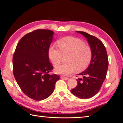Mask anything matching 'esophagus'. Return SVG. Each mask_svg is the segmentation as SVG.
I'll return each mask as SVG.
<instances>
[{
    "mask_svg": "<svg viewBox=\"0 0 123 123\" xmlns=\"http://www.w3.org/2000/svg\"><path fill=\"white\" fill-rule=\"evenodd\" d=\"M61 78L62 79H64V80H69V78L67 77H65V76H61Z\"/></svg>",
    "mask_w": 123,
    "mask_h": 123,
    "instance_id": "obj_1",
    "label": "esophagus"
}]
</instances>
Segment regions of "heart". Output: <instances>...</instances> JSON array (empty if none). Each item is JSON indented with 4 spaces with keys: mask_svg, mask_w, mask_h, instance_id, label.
Masks as SVG:
<instances>
[{
    "mask_svg": "<svg viewBox=\"0 0 123 123\" xmlns=\"http://www.w3.org/2000/svg\"><path fill=\"white\" fill-rule=\"evenodd\" d=\"M59 48L51 46L48 50V56L54 67L61 63L63 56H68L66 62L55 69L56 73L69 75L76 70L83 71L90 65L92 59V50L82 40L76 37H67L58 41Z\"/></svg>",
    "mask_w": 123,
    "mask_h": 123,
    "instance_id": "1",
    "label": "heart"
}]
</instances>
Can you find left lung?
<instances>
[{"mask_svg":"<svg viewBox=\"0 0 123 123\" xmlns=\"http://www.w3.org/2000/svg\"><path fill=\"white\" fill-rule=\"evenodd\" d=\"M87 39L92 48V59L86 70L78 74L83 76L76 80L77 86L71 90V93L82 99L93 97L98 92L106 76L109 61L106 48L99 39L84 32L77 31Z\"/></svg>","mask_w":123,"mask_h":123,"instance_id":"1","label":"left lung"}]
</instances>
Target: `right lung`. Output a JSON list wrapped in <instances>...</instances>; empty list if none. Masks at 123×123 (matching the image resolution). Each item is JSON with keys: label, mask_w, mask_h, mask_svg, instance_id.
Returning a JSON list of instances; mask_svg holds the SVG:
<instances>
[{"label": "right lung", "mask_w": 123, "mask_h": 123, "mask_svg": "<svg viewBox=\"0 0 123 123\" xmlns=\"http://www.w3.org/2000/svg\"><path fill=\"white\" fill-rule=\"evenodd\" d=\"M53 33L42 29L28 33L20 40L13 54L15 80L25 94L35 100L52 95L60 79L59 75L49 74L53 69L48 56Z\"/></svg>", "instance_id": "right-lung-1"}]
</instances>
